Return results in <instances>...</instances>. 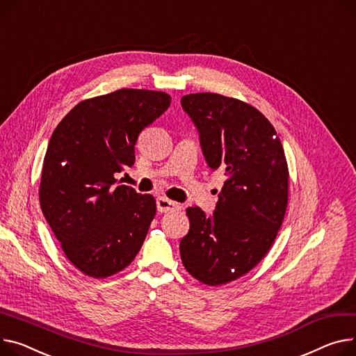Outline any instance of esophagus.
<instances>
[{
	"label": "esophagus",
	"instance_id": "1",
	"mask_svg": "<svg viewBox=\"0 0 356 356\" xmlns=\"http://www.w3.org/2000/svg\"><path fill=\"white\" fill-rule=\"evenodd\" d=\"M156 204H157V210L160 213H169V211H175V210H179L180 209V204L173 202V200H169L168 197H157L156 200Z\"/></svg>",
	"mask_w": 356,
	"mask_h": 356
}]
</instances>
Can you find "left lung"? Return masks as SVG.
<instances>
[{
    "instance_id": "8db88e82",
    "label": "left lung",
    "mask_w": 356,
    "mask_h": 356,
    "mask_svg": "<svg viewBox=\"0 0 356 356\" xmlns=\"http://www.w3.org/2000/svg\"><path fill=\"white\" fill-rule=\"evenodd\" d=\"M181 107L207 165L226 176L213 215L187 209L181 262L206 285H225L253 269L276 239L288 206L285 152L268 118L243 102L196 92L183 96Z\"/></svg>"
}]
</instances>
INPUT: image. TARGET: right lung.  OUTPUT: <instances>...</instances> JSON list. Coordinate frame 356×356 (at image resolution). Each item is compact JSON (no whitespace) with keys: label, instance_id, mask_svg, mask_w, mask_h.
I'll use <instances>...</instances> for the list:
<instances>
[{"label":"right lung","instance_id":"right-lung-1","mask_svg":"<svg viewBox=\"0 0 356 356\" xmlns=\"http://www.w3.org/2000/svg\"><path fill=\"white\" fill-rule=\"evenodd\" d=\"M161 91L122 88L79 103L54 130L44 157L40 204L68 260L91 277L129 266L156 215L152 195L118 186L134 164L140 131L170 106Z\"/></svg>","mask_w":356,"mask_h":356}]
</instances>
